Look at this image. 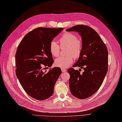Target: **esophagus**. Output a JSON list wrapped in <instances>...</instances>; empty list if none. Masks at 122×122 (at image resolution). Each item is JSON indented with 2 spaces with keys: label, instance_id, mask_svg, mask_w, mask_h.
Segmentation results:
<instances>
[{
  "label": "esophagus",
  "instance_id": "obj_1",
  "mask_svg": "<svg viewBox=\"0 0 122 122\" xmlns=\"http://www.w3.org/2000/svg\"><path fill=\"white\" fill-rule=\"evenodd\" d=\"M61 71H62V72H64L66 71V69H65L64 68H61Z\"/></svg>",
  "mask_w": 122,
  "mask_h": 122
}]
</instances>
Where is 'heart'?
Instances as JSON below:
<instances>
[{
	"label": "heart",
	"mask_w": 122,
	"mask_h": 122,
	"mask_svg": "<svg viewBox=\"0 0 122 122\" xmlns=\"http://www.w3.org/2000/svg\"><path fill=\"white\" fill-rule=\"evenodd\" d=\"M60 45L55 41H52L49 45V50L53 56L57 57L60 53L61 47L67 46L66 53L68 55L59 57L55 61L56 66L66 68L72 63L74 58L77 59L81 55L83 50L82 41L78 39L74 33L66 32L63 35L59 40Z\"/></svg>",
	"instance_id": "heart-1"
}]
</instances>
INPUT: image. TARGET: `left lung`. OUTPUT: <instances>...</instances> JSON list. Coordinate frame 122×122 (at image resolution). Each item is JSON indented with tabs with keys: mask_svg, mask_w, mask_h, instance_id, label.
<instances>
[{
	"mask_svg": "<svg viewBox=\"0 0 122 122\" xmlns=\"http://www.w3.org/2000/svg\"><path fill=\"white\" fill-rule=\"evenodd\" d=\"M66 31H77L81 36L82 52L73 67H80L84 72L81 74L73 68L67 72L70 76L71 94L78 98L85 99L98 91L105 79L108 70L107 49L97 33L90 26L76 25Z\"/></svg>",
	"mask_w": 122,
	"mask_h": 122,
	"instance_id": "left-lung-1",
	"label": "left lung"
}]
</instances>
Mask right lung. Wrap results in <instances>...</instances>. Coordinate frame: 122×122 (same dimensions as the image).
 <instances>
[{
	"label": "right lung",
	"mask_w": 122,
	"mask_h": 122,
	"mask_svg": "<svg viewBox=\"0 0 122 122\" xmlns=\"http://www.w3.org/2000/svg\"><path fill=\"white\" fill-rule=\"evenodd\" d=\"M63 28H38L30 31L21 41L15 53V73L22 88L36 100L43 101L51 97L61 73L59 67L48 72L43 66L51 67L54 62L49 45Z\"/></svg>",
	"instance_id": "1"
}]
</instances>
